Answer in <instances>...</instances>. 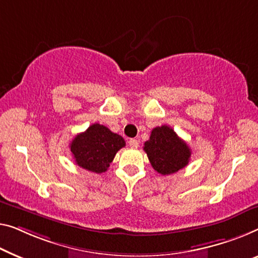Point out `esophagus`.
Wrapping results in <instances>:
<instances>
[{"label":"esophagus","instance_id":"obj_1","mask_svg":"<svg viewBox=\"0 0 258 258\" xmlns=\"http://www.w3.org/2000/svg\"><path fill=\"white\" fill-rule=\"evenodd\" d=\"M128 145H130L131 148H138V147H139V140H138V139H130Z\"/></svg>","mask_w":258,"mask_h":258}]
</instances>
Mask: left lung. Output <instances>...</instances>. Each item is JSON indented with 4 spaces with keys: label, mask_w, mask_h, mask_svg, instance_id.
<instances>
[{
    "label": "left lung",
    "mask_w": 258,
    "mask_h": 258,
    "mask_svg": "<svg viewBox=\"0 0 258 258\" xmlns=\"http://www.w3.org/2000/svg\"><path fill=\"white\" fill-rule=\"evenodd\" d=\"M144 151L152 167L161 175H170L187 166L191 149L167 125L152 130L149 140L145 142Z\"/></svg>",
    "instance_id": "left-lung-1"
}]
</instances>
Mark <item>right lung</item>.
I'll list each match as a JSON object with an SVG mask.
<instances>
[{"label":"right lung","instance_id":"right-lung-1","mask_svg":"<svg viewBox=\"0 0 258 258\" xmlns=\"http://www.w3.org/2000/svg\"><path fill=\"white\" fill-rule=\"evenodd\" d=\"M125 140L104 125L92 124L72 140L71 152L79 167L96 174L107 170Z\"/></svg>","mask_w":258,"mask_h":258}]
</instances>
